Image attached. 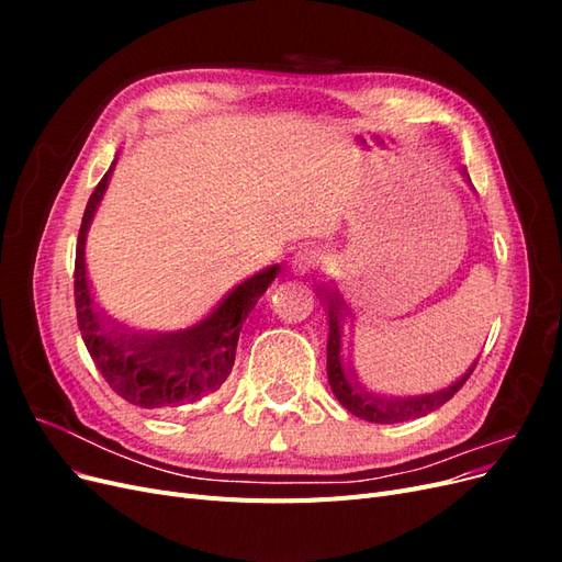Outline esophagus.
<instances>
[{
	"label": "esophagus",
	"instance_id": "34e87169",
	"mask_svg": "<svg viewBox=\"0 0 562 562\" xmlns=\"http://www.w3.org/2000/svg\"><path fill=\"white\" fill-rule=\"evenodd\" d=\"M314 258L310 252H297L293 258V271H297V274H307V271L314 267Z\"/></svg>",
	"mask_w": 562,
	"mask_h": 562
}]
</instances>
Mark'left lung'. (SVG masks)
Returning a JSON list of instances; mask_svg holds the SVG:
<instances>
[{
    "label": "left lung",
    "mask_w": 562,
    "mask_h": 562,
    "mask_svg": "<svg viewBox=\"0 0 562 562\" xmlns=\"http://www.w3.org/2000/svg\"><path fill=\"white\" fill-rule=\"evenodd\" d=\"M467 184L471 187L469 173L462 171ZM473 190V187H471ZM316 295L321 302L326 304V314H328V384L333 389L335 398L342 403V407L356 417H361L366 422H375V424H396V422H411L417 417L429 415L438 411L440 405L448 403L459 389L464 386L469 375L473 372L475 359L462 378H457L452 384L434 391V394H417V396H386L378 394V391L366 389V384L359 382V375L345 359V323L347 316L351 314L345 297H339V293L330 283H321L316 288Z\"/></svg>",
    "instance_id": "obj_1"
}]
</instances>
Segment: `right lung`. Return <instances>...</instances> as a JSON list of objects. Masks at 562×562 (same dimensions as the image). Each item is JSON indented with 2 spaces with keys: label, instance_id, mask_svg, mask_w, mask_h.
<instances>
[{
  "label": "right lung",
  "instance_id": "1",
  "mask_svg": "<svg viewBox=\"0 0 562 562\" xmlns=\"http://www.w3.org/2000/svg\"><path fill=\"white\" fill-rule=\"evenodd\" d=\"M116 157L81 217L75 255L77 323L83 345L112 391L147 411H168L196 403L223 386L234 366L244 321L277 279L279 265H269L236 283L206 316L182 330H135L110 316L95 300L89 279L87 236L108 192Z\"/></svg>",
  "mask_w": 562,
  "mask_h": 562
}]
</instances>
